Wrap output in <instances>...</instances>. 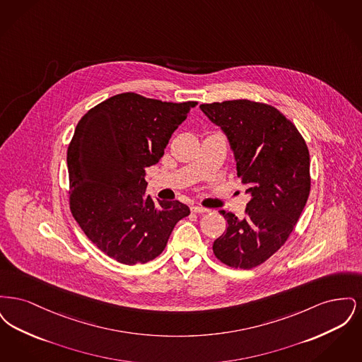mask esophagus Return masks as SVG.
Listing matches in <instances>:
<instances>
[{
	"label": "esophagus",
	"instance_id": "esophagus-1",
	"mask_svg": "<svg viewBox=\"0 0 362 362\" xmlns=\"http://www.w3.org/2000/svg\"><path fill=\"white\" fill-rule=\"evenodd\" d=\"M191 211L195 213V214H202V213H207L209 209L202 206H192L191 207Z\"/></svg>",
	"mask_w": 362,
	"mask_h": 362
}]
</instances>
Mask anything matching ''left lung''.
Segmentation results:
<instances>
[{
	"instance_id": "1",
	"label": "left lung",
	"mask_w": 362,
	"mask_h": 362,
	"mask_svg": "<svg viewBox=\"0 0 362 362\" xmlns=\"http://www.w3.org/2000/svg\"><path fill=\"white\" fill-rule=\"evenodd\" d=\"M199 108L224 132L238 176L251 195L243 218L220 210L228 226L213 243V252L229 267H257L288 240L307 204V144L292 122L269 104L241 99Z\"/></svg>"
}]
</instances>
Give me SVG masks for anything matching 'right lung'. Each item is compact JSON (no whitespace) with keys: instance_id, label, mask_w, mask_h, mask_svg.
Here are the masks:
<instances>
[{"instance_id":"right-lung-1","label":"right lung","mask_w":362,"mask_h":362,"mask_svg":"<svg viewBox=\"0 0 362 362\" xmlns=\"http://www.w3.org/2000/svg\"><path fill=\"white\" fill-rule=\"evenodd\" d=\"M197 102L168 103L133 92L90 108L68 148L71 214L86 238L123 264L146 263L165 248L189 209L145 194L155 165Z\"/></svg>"}]
</instances>
